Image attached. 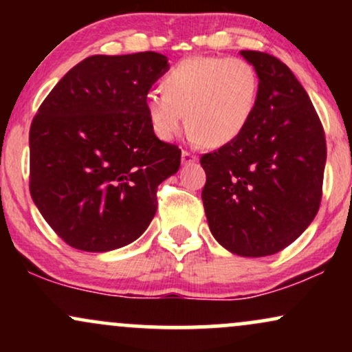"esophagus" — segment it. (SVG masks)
<instances>
[{
  "instance_id": "1",
  "label": "esophagus",
  "mask_w": 352,
  "mask_h": 352,
  "mask_svg": "<svg viewBox=\"0 0 352 352\" xmlns=\"http://www.w3.org/2000/svg\"><path fill=\"white\" fill-rule=\"evenodd\" d=\"M197 160V155L195 153L188 152V151H184L182 152V162L184 164H193Z\"/></svg>"
}]
</instances>
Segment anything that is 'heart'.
I'll list each match as a JSON object with an SVG mask.
<instances>
[{
	"mask_svg": "<svg viewBox=\"0 0 352 352\" xmlns=\"http://www.w3.org/2000/svg\"><path fill=\"white\" fill-rule=\"evenodd\" d=\"M258 86V72L246 59L195 56L167 72L164 89L148 91L145 107L160 139H173L188 124L193 139L218 147L245 129Z\"/></svg>",
	"mask_w": 352,
	"mask_h": 352,
	"instance_id": "heart-1",
	"label": "heart"
}]
</instances>
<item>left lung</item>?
<instances>
[{"label":"left lung","mask_w":352,"mask_h":352,"mask_svg":"<svg viewBox=\"0 0 352 352\" xmlns=\"http://www.w3.org/2000/svg\"><path fill=\"white\" fill-rule=\"evenodd\" d=\"M258 72L256 104L243 131L204 153L201 190L212 235L240 256H268L292 245L316 217L326 137L294 74L272 54L241 51Z\"/></svg>","instance_id":"1"}]
</instances>
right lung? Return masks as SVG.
Instances as JSON below:
<instances>
[{"label":"right lung","instance_id":"1","mask_svg":"<svg viewBox=\"0 0 352 352\" xmlns=\"http://www.w3.org/2000/svg\"><path fill=\"white\" fill-rule=\"evenodd\" d=\"M153 51L89 56L56 84L30 129V192L76 250L137 240L157 212V187L179 170V145L153 134L145 96L165 71Z\"/></svg>","mask_w":352,"mask_h":352}]
</instances>
